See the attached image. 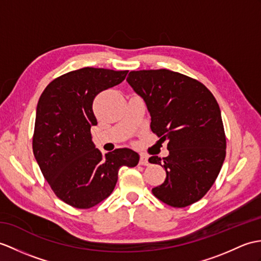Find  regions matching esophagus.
<instances>
[{
    "label": "esophagus",
    "instance_id": "1",
    "mask_svg": "<svg viewBox=\"0 0 261 261\" xmlns=\"http://www.w3.org/2000/svg\"><path fill=\"white\" fill-rule=\"evenodd\" d=\"M139 163H140L141 166H149V158L147 155L141 154L140 155V161H139Z\"/></svg>",
    "mask_w": 261,
    "mask_h": 261
}]
</instances>
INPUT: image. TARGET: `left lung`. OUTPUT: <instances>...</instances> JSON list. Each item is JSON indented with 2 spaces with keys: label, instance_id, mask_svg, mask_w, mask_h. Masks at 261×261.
I'll use <instances>...</instances> for the list:
<instances>
[{
  "label": "left lung",
  "instance_id": "left-lung-1",
  "mask_svg": "<svg viewBox=\"0 0 261 261\" xmlns=\"http://www.w3.org/2000/svg\"><path fill=\"white\" fill-rule=\"evenodd\" d=\"M126 82L147 106L151 130L168 141V156L149 159L167 173L153 195L178 208L198 201L214 185L226 156L215 96L195 79L167 69L131 71Z\"/></svg>",
  "mask_w": 261,
  "mask_h": 261
}]
</instances>
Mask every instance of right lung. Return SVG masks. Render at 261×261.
I'll return each mask as SVG.
<instances>
[{
    "mask_svg": "<svg viewBox=\"0 0 261 261\" xmlns=\"http://www.w3.org/2000/svg\"><path fill=\"white\" fill-rule=\"evenodd\" d=\"M128 71L82 68L53 80L36 107L33 136L35 160L54 193L72 207L89 209L113 191L121 167H136L131 149L106 155L95 148L92 103L101 91L118 86Z\"/></svg>",
    "mask_w": 261,
    "mask_h": 261,
    "instance_id": "add662e5",
    "label": "right lung"
}]
</instances>
